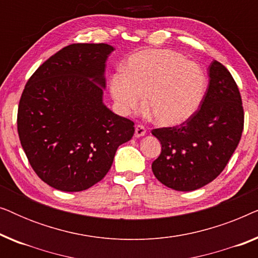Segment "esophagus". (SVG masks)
<instances>
[{"label":"esophagus","mask_w":258,"mask_h":258,"mask_svg":"<svg viewBox=\"0 0 258 258\" xmlns=\"http://www.w3.org/2000/svg\"><path fill=\"white\" fill-rule=\"evenodd\" d=\"M146 133H147V129L144 128L142 124H137L135 126V136L136 137H142L146 135Z\"/></svg>","instance_id":"1"}]
</instances>
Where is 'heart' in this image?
<instances>
[{
    "label": "heart",
    "mask_w": 258,
    "mask_h": 258,
    "mask_svg": "<svg viewBox=\"0 0 258 258\" xmlns=\"http://www.w3.org/2000/svg\"><path fill=\"white\" fill-rule=\"evenodd\" d=\"M202 68L170 49H146L128 58L110 79V94L122 111L144 110L158 124L178 125L191 118L206 95Z\"/></svg>",
    "instance_id": "heart-1"
}]
</instances>
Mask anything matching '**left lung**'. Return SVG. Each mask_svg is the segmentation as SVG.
Instances as JSON below:
<instances>
[{"label": "left lung", "instance_id": "left-lung-1", "mask_svg": "<svg viewBox=\"0 0 258 258\" xmlns=\"http://www.w3.org/2000/svg\"><path fill=\"white\" fill-rule=\"evenodd\" d=\"M209 86L195 115L176 126L154 129L162 151L151 164L158 181L177 191H192L214 181L237 148L244 125L238 87L216 59Z\"/></svg>", "mask_w": 258, "mask_h": 258}]
</instances>
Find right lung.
Segmentation results:
<instances>
[{"label": "right lung", "instance_id": "1", "mask_svg": "<svg viewBox=\"0 0 258 258\" xmlns=\"http://www.w3.org/2000/svg\"><path fill=\"white\" fill-rule=\"evenodd\" d=\"M105 43L67 45L38 67L24 87L17 132L28 161L61 191L89 189L107 175L134 122L103 104Z\"/></svg>", "mask_w": 258, "mask_h": 258}]
</instances>
